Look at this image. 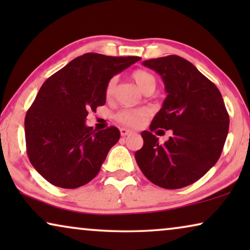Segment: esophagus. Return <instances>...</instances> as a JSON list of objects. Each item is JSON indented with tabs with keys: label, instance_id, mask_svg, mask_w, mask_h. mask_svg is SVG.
Masks as SVG:
<instances>
[{
	"label": "esophagus",
	"instance_id": "obj_1",
	"mask_svg": "<svg viewBox=\"0 0 250 250\" xmlns=\"http://www.w3.org/2000/svg\"><path fill=\"white\" fill-rule=\"evenodd\" d=\"M131 133H132L131 129L125 128V127H122V128H121V134H122V136H126V135L131 134Z\"/></svg>",
	"mask_w": 250,
	"mask_h": 250
}]
</instances>
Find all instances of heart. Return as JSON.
I'll return each instance as SVG.
<instances>
[{
	"instance_id": "b5f03b06",
	"label": "heart",
	"mask_w": 250,
	"mask_h": 250,
	"mask_svg": "<svg viewBox=\"0 0 250 250\" xmlns=\"http://www.w3.org/2000/svg\"><path fill=\"white\" fill-rule=\"evenodd\" d=\"M133 80L135 81V83L138 84V86L141 88L143 92L150 90H155L156 88V78L152 74H150L149 71L138 69L133 71L132 74ZM116 86V77H112L108 81L107 85H105V95L107 98H110L114 94ZM146 116H148V111L146 109L139 108V109H122L116 114V119L119 123H122L123 125L131 126V127H139L145 121Z\"/></svg>"
}]
</instances>
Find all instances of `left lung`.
Returning a JSON list of instances; mask_svg holds the SVG:
<instances>
[{
	"mask_svg": "<svg viewBox=\"0 0 250 250\" xmlns=\"http://www.w3.org/2000/svg\"><path fill=\"white\" fill-rule=\"evenodd\" d=\"M143 66L162 76L167 97L150 131L141 133L143 146L135 152V160L150 182L181 189L216 164L230 118L221 92L190 61L167 56L143 61ZM157 128L172 129L173 135L164 145L151 133Z\"/></svg>",
	"mask_w": 250,
	"mask_h": 250,
	"instance_id": "left-lung-1",
	"label": "left lung"
}]
</instances>
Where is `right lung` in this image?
I'll list each match as a JSON object with an SVG mask.
<instances>
[{
  "label": "right lung",
  "mask_w": 250,
  "mask_h": 250,
  "mask_svg": "<svg viewBox=\"0 0 250 250\" xmlns=\"http://www.w3.org/2000/svg\"><path fill=\"white\" fill-rule=\"evenodd\" d=\"M139 57L85 53L44 82L25 117L29 162L53 186L76 189L100 172L121 138L115 126L95 131L85 125L88 111L105 104V85Z\"/></svg>",
  "instance_id": "right-lung-1"
}]
</instances>
